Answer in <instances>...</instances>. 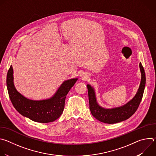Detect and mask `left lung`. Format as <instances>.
Returning <instances> with one entry per match:
<instances>
[{"mask_svg":"<svg viewBox=\"0 0 156 156\" xmlns=\"http://www.w3.org/2000/svg\"><path fill=\"white\" fill-rule=\"evenodd\" d=\"M140 68L141 80L138 92L131 101L119 107L104 108L101 107L97 102L94 88L91 85L87 84L90 108L93 117L101 122L112 124L124 121L135 114L141 101L146 84V75L141 63H140Z\"/></svg>","mask_w":156,"mask_h":156,"instance_id":"obj_1","label":"left lung"}]
</instances>
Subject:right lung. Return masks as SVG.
<instances>
[{"mask_svg":"<svg viewBox=\"0 0 156 156\" xmlns=\"http://www.w3.org/2000/svg\"><path fill=\"white\" fill-rule=\"evenodd\" d=\"M13 73L11 65L7 75V86L13 107L21 115L39 123H49L59 118L64 109L66 96L78 80V78H73L65 81L50 99L33 101L26 98L16 91Z\"/></svg>","mask_w":156,"mask_h":156,"instance_id":"right-lung-1","label":"right lung"}]
</instances>
